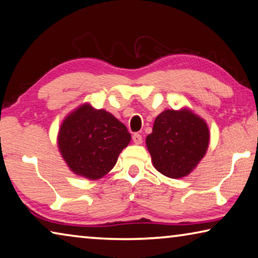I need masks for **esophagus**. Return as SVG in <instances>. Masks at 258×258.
<instances>
[{"mask_svg":"<svg viewBox=\"0 0 258 258\" xmlns=\"http://www.w3.org/2000/svg\"><path fill=\"white\" fill-rule=\"evenodd\" d=\"M132 139H133V141H134V144L140 145L141 142H142V136H141L140 133H134L133 137H132Z\"/></svg>","mask_w":258,"mask_h":258,"instance_id":"esophagus-1","label":"esophagus"}]
</instances>
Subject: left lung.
Returning a JSON list of instances; mask_svg holds the SVG:
<instances>
[{"label": "left lung", "instance_id": "left-lung-1", "mask_svg": "<svg viewBox=\"0 0 258 258\" xmlns=\"http://www.w3.org/2000/svg\"><path fill=\"white\" fill-rule=\"evenodd\" d=\"M206 122L189 110H166L154 121L146 144L157 171L170 178L189 175L209 147Z\"/></svg>", "mask_w": 258, "mask_h": 258}]
</instances>
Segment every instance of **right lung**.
I'll list each match as a JSON object with an SVG mask.
<instances>
[{
    "instance_id": "1",
    "label": "right lung",
    "mask_w": 258,
    "mask_h": 258,
    "mask_svg": "<svg viewBox=\"0 0 258 258\" xmlns=\"http://www.w3.org/2000/svg\"><path fill=\"white\" fill-rule=\"evenodd\" d=\"M130 141L131 134L122 122L89 104L64 119L57 137L60 153L71 170L89 179L107 174Z\"/></svg>"
}]
</instances>
